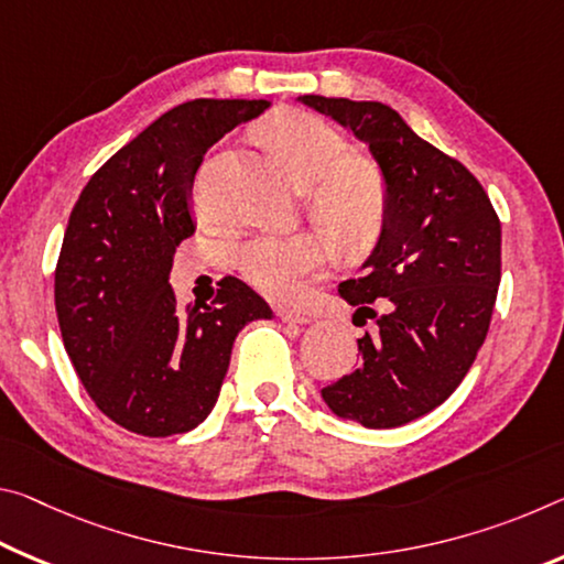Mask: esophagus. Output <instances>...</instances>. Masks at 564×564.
<instances>
[{"label":"esophagus","instance_id":"esophagus-1","mask_svg":"<svg viewBox=\"0 0 564 564\" xmlns=\"http://www.w3.org/2000/svg\"><path fill=\"white\" fill-rule=\"evenodd\" d=\"M279 316H281L283 324H291V326H306V324H311V318L306 314H301V311L281 308Z\"/></svg>","mask_w":564,"mask_h":564}]
</instances>
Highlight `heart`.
I'll return each instance as SVG.
<instances>
[{
    "mask_svg": "<svg viewBox=\"0 0 564 564\" xmlns=\"http://www.w3.org/2000/svg\"><path fill=\"white\" fill-rule=\"evenodd\" d=\"M291 173L308 187L311 213L346 243L359 246L379 234L387 213V185L377 167L348 160L351 145L316 115L285 112L265 124ZM334 243L324 230L263 234L238 248L236 263L248 283L273 299H289L301 281L328 261Z\"/></svg>",
    "mask_w": 564,
    "mask_h": 564,
    "instance_id": "b5f03b06",
    "label": "heart"
}]
</instances>
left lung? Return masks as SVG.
<instances>
[{
    "mask_svg": "<svg viewBox=\"0 0 564 564\" xmlns=\"http://www.w3.org/2000/svg\"><path fill=\"white\" fill-rule=\"evenodd\" d=\"M296 102L351 130L387 185L377 246L338 289L369 316V303L379 301V328L359 338L361 364L321 397L348 422L404 426L449 399L485 344L502 275V228L477 177L389 105L321 95Z\"/></svg>",
    "mask_w": 564,
    "mask_h": 564,
    "instance_id": "left-lung-1",
    "label": "left lung"
}]
</instances>
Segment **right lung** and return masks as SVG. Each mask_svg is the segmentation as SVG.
I'll list each match as a JSON object with an SVG mask.
<instances>
[{"mask_svg": "<svg viewBox=\"0 0 564 564\" xmlns=\"http://www.w3.org/2000/svg\"><path fill=\"white\" fill-rule=\"evenodd\" d=\"M268 100H191L148 124L89 177L55 271L65 351L97 409L142 436L185 434L208 419L230 351L250 321L273 318L230 275L213 306H177L175 246L195 234L203 155Z\"/></svg>", "mask_w": 564, "mask_h": 564, "instance_id": "1", "label": "right lung"}]
</instances>
